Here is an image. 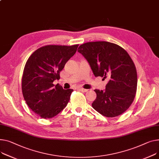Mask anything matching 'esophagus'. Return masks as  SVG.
I'll list each match as a JSON object with an SVG mask.
<instances>
[{
    "mask_svg": "<svg viewBox=\"0 0 159 159\" xmlns=\"http://www.w3.org/2000/svg\"><path fill=\"white\" fill-rule=\"evenodd\" d=\"M77 89L82 91V92H87L88 91V89H84V88H77Z\"/></svg>",
    "mask_w": 159,
    "mask_h": 159,
    "instance_id": "obj_1",
    "label": "esophagus"
}]
</instances>
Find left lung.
Masks as SVG:
<instances>
[{
	"mask_svg": "<svg viewBox=\"0 0 159 159\" xmlns=\"http://www.w3.org/2000/svg\"><path fill=\"white\" fill-rule=\"evenodd\" d=\"M78 52L87 59L95 77L109 80L105 91L94 90L97 98L93 109L107 118L125 112L134 102L137 84L136 68L128 52L108 41L88 42Z\"/></svg>",
	"mask_w": 159,
	"mask_h": 159,
	"instance_id": "left-lung-1",
	"label": "left lung"
}]
</instances>
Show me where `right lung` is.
<instances>
[{
    "label": "right lung",
    "mask_w": 159,
    "mask_h": 159,
    "mask_svg": "<svg viewBox=\"0 0 159 159\" xmlns=\"http://www.w3.org/2000/svg\"><path fill=\"white\" fill-rule=\"evenodd\" d=\"M79 45H49L39 48L27 59L22 79V90L29 107L40 118L54 117L67 105L73 89L53 84L75 54Z\"/></svg>",
    "instance_id": "obj_1"
}]
</instances>
